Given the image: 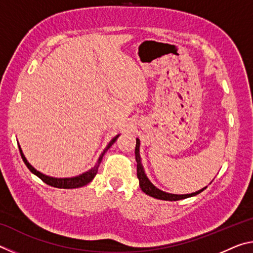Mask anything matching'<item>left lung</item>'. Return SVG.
<instances>
[{
	"label": "left lung",
	"instance_id": "obj_1",
	"mask_svg": "<svg viewBox=\"0 0 253 253\" xmlns=\"http://www.w3.org/2000/svg\"><path fill=\"white\" fill-rule=\"evenodd\" d=\"M139 139L136 138V147H135V157H136V162H137V177L139 179V186L142 188V191L144 193H146L149 196H153V198L158 199V200H165V201H178L182 199H186V198H191V196H194L196 194L201 193V192L204 191L205 188H202L198 192H194V193L191 194H170V193H166V192H163L161 190H158L156 186H154L152 182L147 178L146 174H145L144 168L142 165V160H140V155H139Z\"/></svg>",
	"mask_w": 253,
	"mask_h": 253
}]
</instances>
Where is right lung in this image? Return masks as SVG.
I'll return each instance as SVG.
<instances>
[{"label": "right lung", "mask_w": 253, "mask_h": 253, "mask_svg": "<svg viewBox=\"0 0 253 253\" xmlns=\"http://www.w3.org/2000/svg\"><path fill=\"white\" fill-rule=\"evenodd\" d=\"M118 136H115L113 139L110 140L109 144L107 145V147L104 149V152L101 153V155L99 156V158H98V162L97 164L93 166V168L91 169H89L88 172L85 173H83L78 175V176H74V177H66V178H57V177H51V176H48V175H44L42 174L41 172H39V170H37L36 169L33 168V166L30 164V163L27 161V158H25L24 154L22 152V149H21V147L19 146V149H20V154H21V157H22V160L24 162V164L27 165V168L31 170V172L37 175L38 177L41 178L42 181H43L45 184H48V185L50 186H53V187H58V188H77V187H81V186H84L87 185L88 183H90L93 178H95L96 174L98 173V169H99V165L101 163V160H102V156L105 155V153L108 151V149L110 148L111 145H113L115 142H116V139L118 138Z\"/></svg>", "instance_id": "right-lung-1"}]
</instances>
